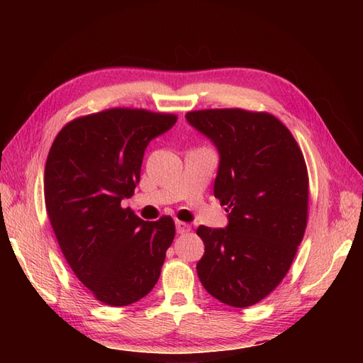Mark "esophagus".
Instances as JSON below:
<instances>
[{
	"label": "esophagus",
	"instance_id": "34e87169",
	"mask_svg": "<svg viewBox=\"0 0 363 363\" xmlns=\"http://www.w3.org/2000/svg\"><path fill=\"white\" fill-rule=\"evenodd\" d=\"M176 230L177 234H187L191 230V226L186 221H176Z\"/></svg>",
	"mask_w": 363,
	"mask_h": 363
}]
</instances>
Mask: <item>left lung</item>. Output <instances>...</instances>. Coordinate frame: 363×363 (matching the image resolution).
Listing matches in <instances>:
<instances>
[{
    "label": "left lung",
    "instance_id": "obj_1",
    "mask_svg": "<svg viewBox=\"0 0 363 363\" xmlns=\"http://www.w3.org/2000/svg\"><path fill=\"white\" fill-rule=\"evenodd\" d=\"M186 118L217 146L213 195L229 212L226 228L196 229L204 242L196 272L213 298L243 309L281 284L303 242L306 160L287 126L268 112L204 109Z\"/></svg>",
    "mask_w": 363,
    "mask_h": 363
}]
</instances>
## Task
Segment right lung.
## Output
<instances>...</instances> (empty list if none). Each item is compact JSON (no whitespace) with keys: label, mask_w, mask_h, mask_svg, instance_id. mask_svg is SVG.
<instances>
[{"label":"right lung","mask_w":363,"mask_h":363,"mask_svg":"<svg viewBox=\"0 0 363 363\" xmlns=\"http://www.w3.org/2000/svg\"><path fill=\"white\" fill-rule=\"evenodd\" d=\"M174 113L113 107L74 118L54 138L45 165V207L76 277L98 301L128 306L157 284L176 234L168 215L138 218L134 195L142 160Z\"/></svg>","instance_id":"add662e5"}]
</instances>
